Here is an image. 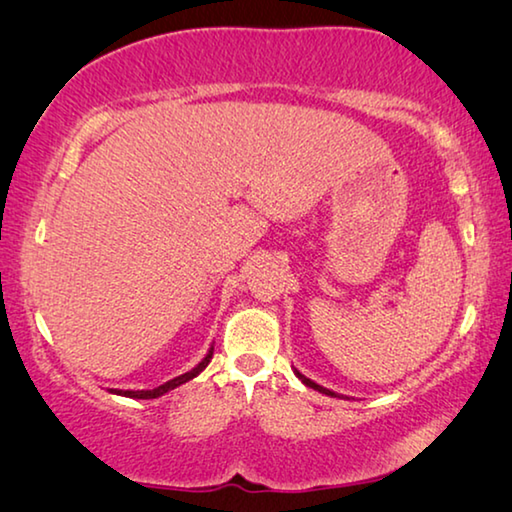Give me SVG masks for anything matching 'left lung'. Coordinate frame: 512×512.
Returning <instances> with one entry per match:
<instances>
[{"mask_svg": "<svg viewBox=\"0 0 512 512\" xmlns=\"http://www.w3.org/2000/svg\"><path fill=\"white\" fill-rule=\"evenodd\" d=\"M293 372H296V377L302 381V384L305 386H309V388H314V391H318V393H323V395H329V397H345V395H339V393H334V391H329V388H325V386H320V384H316V381H311L309 377H305L302 375V372L298 370V368H293ZM350 400V397H348Z\"/></svg>", "mask_w": 512, "mask_h": 512, "instance_id": "obj_1", "label": "left lung"}]
</instances>
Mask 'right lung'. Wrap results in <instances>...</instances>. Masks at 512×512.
I'll return each instance as SVG.
<instances>
[{"instance_id": "obj_1", "label": "right lung", "mask_w": 512, "mask_h": 512, "mask_svg": "<svg viewBox=\"0 0 512 512\" xmlns=\"http://www.w3.org/2000/svg\"><path fill=\"white\" fill-rule=\"evenodd\" d=\"M212 354H214V345L210 350H207V354L205 357L196 363V366L189 370V372H183V375H178V377H173V379H169V381H164L162 386H158V388H153V391H121V388H110V393L112 395H121V397H133V400H155V397H162L164 393H169V391H173V388H178V386H183L185 381H189V379H194L196 375H201V372L207 368V363H210V359H212Z\"/></svg>"}]
</instances>
